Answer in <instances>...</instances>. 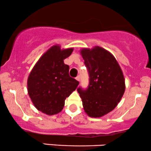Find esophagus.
Listing matches in <instances>:
<instances>
[{
  "instance_id": "1",
  "label": "esophagus",
  "mask_w": 151,
  "mask_h": 151,
  "mask_svg": "<svg viewBox=\"0 0 151 151\" xmlns=\"http://www.w3.org/2000/svg\"><path fill=\"white\" fill-rule=\"evenodd\" d=\"M76 79L78 81H79V82H80V80H81V78H80V76H77V77L76 78Z\"/></svg>"
}]
</instances>
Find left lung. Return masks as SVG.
Wrapping results in <instances>:
<instances>
[{
	"label": "left lung",
	"mask_w": 151,
	"mask_h": 151,
	"mask_svg": "<svg viewBox=\"0 0 151 151\" xmlns=\"http://www.w3.org/2000/svg\"><path fill=\"white\" fill-rule=\"evenodd\" d=\"M89 73L86 90L78 88L83 109L90 117L99 118L117 106L125 91V80L119 65L110 52L98 47L81 50Z\"/></svg>",
	"instance_id": "left-lung-1"
}]
</instances>
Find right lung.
I'll return each mask as SVG.
<instances>
[{
    "label": "right lung",
    "instance_id": "obj_1",
    "mask_svg": "<svg viewBox=\"0 0 151 151\" xmlns=\"http://www.w3.org/2000/svg\"><path fill=\"white\" fill-rule=\"evenodd\" d=\"M73 48L61 49L59 45L51 47L33 67L27 79L30 99L39 111L47 115L59 113L66 97L77 88L79 82L69 76V66L63 60Z\"/></svg>",
    "mask_w": 151,
    "mask_h": 151
}]
</instances>
